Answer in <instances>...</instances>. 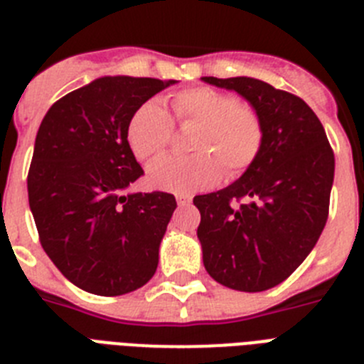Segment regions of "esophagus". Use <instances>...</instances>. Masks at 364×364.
<instances>
[{
  "label": "esophagus",
  "mask_w": 364,
  "mask_h": 364,
  "mask_svg": "<svg viewBox=\"0 0 364 364\" xmlns=\"http://www.w3.org/2000/svg\"><path fill=\"white\" fill-rule=\"evenodd\" d=\"M176 204L182 208V205H189L191 204V197L189 195H176Z\"/></svg>",
  "instance_id": "34e87169"
}]
</instances>
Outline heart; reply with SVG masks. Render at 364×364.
Masks as SVG:
<instances>
[{
	"label": "heart",
	"instance_id": "heart-1",
	"mask_svg": "<svg viewBox=\"0 0 364 364\" xmlns=\"http://www.w3.org/2000/svg\"><path fill=\"white\" fill-rule=\"evenodd\" d=\"M173 114L178 124L198 125L191 140V156L166 154L147 167L149 184L162 191L197 193L210 189L222 176L244 173L264 144L259 112L239 104L228 92L211 87H191L173 95ZM173 120L159 100L142 104L127 122V144L138 160L159 154L171 142Z\"/></svg>",
	"mask_w": 364,
	"mask_h": 364
}]
</instances>
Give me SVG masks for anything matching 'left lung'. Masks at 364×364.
<instances>
[{"label":"left lung","mask_w":364,"mask_h":364,"mask_svg":"<svg viewBox=\"0 0 364 364\" xmlns=\"http://www.w3.org/2000/svg\"><path fill=\"white\" fill-rule=\"evenodd\" d=\"M202 80L239 92L264 125L262 149L244 175L193 198L200 211L204 266L231 290H269L290 277L323 233L333 151L319 118L299 96L247 76Z\"/></svg>","instance_id":"8db88e82"}]
</instances>
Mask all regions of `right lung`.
I'll return each instance as SVG.
<instances>
[{
    "label": "right lung",
    "instance_id": "right-lung-1",
    "mask_svg": "<svg viewBox=\"0 0 364 364\" xmlns=\"http://www.w3.org/2000/svg\"><path fill=\"white\" fill-rule=\"evenodd\" d=\"M173 83L104 76L58 100L41 120L28 205L45 253L89 294H129L156 272L176 200L164 191H129L144 169L127 144V122Z\"/></svg>",
    "mask_w": 364,
    "mask_h": 364
}]
</instances>
